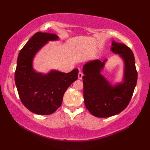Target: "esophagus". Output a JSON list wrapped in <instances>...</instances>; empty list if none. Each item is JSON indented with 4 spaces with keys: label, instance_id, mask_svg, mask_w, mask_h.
I'll return each mask as SVG.
<instances>
[{
    "label": "esophagus",
    "instance_id": "34e87169",
    "mask_svg": "<svg viewBox=\"0 0 150 150\" xmlns=\"http://www.w3.org/2000/svg\"><path fill=\"white\" fill-rule=\"evenodd\" d=\"M82 77H83V74H82V72H79L78 74V78L79 79H82Z\"/></svg>",
    "mask_w": 150,
    "mask_h": 150
}]
</instances>
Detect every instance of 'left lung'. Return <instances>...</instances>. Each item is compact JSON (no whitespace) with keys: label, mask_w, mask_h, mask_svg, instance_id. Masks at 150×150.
<instances>
[{"label":"left lung","mask_w":150,"mask_h":150,"mask_svg":"<svg viewBox=\"0 0 150 150\" xmlns=\"http://www.w3.org/2000/svg\"><path fill=\"white\" fill-rule=\"evenodd\" d=\"M111 51L124 61L122 81L112 85L101 74L107 59L94 60L82 68L85 106L97 117H109L119 114L128 106L137 81L135 57L125 44L112 40Z\"/></svg>","instance_id":"1"}]
</instances>
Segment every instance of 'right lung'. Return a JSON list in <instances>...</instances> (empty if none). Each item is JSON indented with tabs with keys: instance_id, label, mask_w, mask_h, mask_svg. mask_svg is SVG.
<instances>
[{
	"instance_id": "right-lung-1",
	"label": "right lung",
	"mask_w": 150,
	"mask_h": 150,
	"mask_svg": "<svg viewBox=\"0 0 150 150\" xmlns=\"http://www.w3.org/2000/svg\"><path fill=\"white\" fill-rule=\"evenodd\" d=\"M59 40L55 34L37 32L19 52L15 73V84L21 100L27 109L38 115H50L61 106L63 96L78 79L79 69L69 73L51 70L36 71L33 61L37 52L49 41Z\"/></svg>"
}]
</instances>
